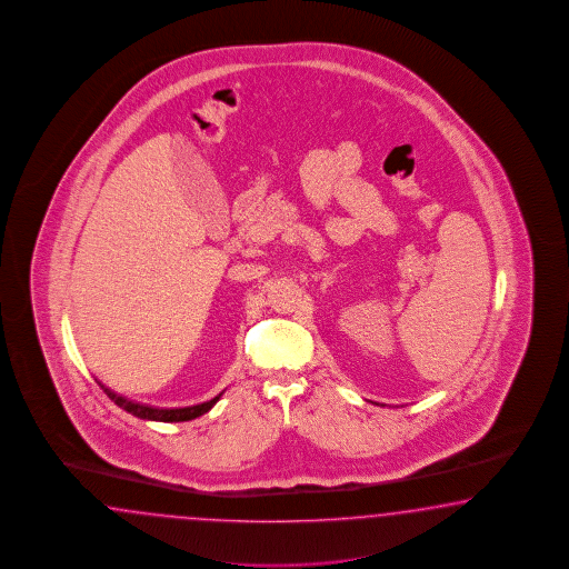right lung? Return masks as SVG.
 Returning <instances> with one entry per match:
<instances>
[{
    "instance_id": "1",
    "label": "right lung",
    "mask_w": 569,
    "mask_h": 569,
    "mask_svg": "<svg viewBox=\"0 0 569 569\" xmlns=\"http://www.w3.org/2000/svg\"><path fill=\"white\" fill-rule=\"evenodd\" d=\"M99 386L102 388V392L107 393L113 402H116L117 407L123 408V410H128L130 415L133 417H138V419H147V421H162V422H181V421H191V419H196V417H200V415H204L208 412L210 408L214 407L217 402H219L220 396H214L212 400H208V402H202V405H196V407H186V408H154L147 407V405H138V402H133V400H128V398H123V396H117L116 392H111L107 386H102L101 381H99Z\"/></svg>"
}]
</instances>
